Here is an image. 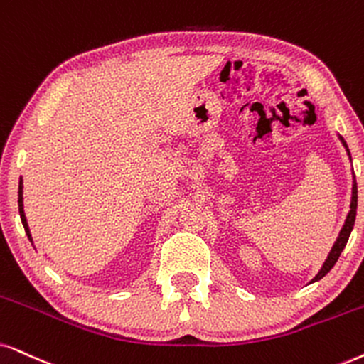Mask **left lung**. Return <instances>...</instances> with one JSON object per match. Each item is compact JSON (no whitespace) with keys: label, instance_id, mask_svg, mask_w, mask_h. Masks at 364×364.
I'll list each match as a JSON object with an SVG mask.
<instances>
[{"label":"left lung","instance_id":"left-lung-1","mask_svg":"<svg viewBox=\"0 0 364 364\" xmlns=\"http://www.w3.org/2000/svg\"><path fill=\"white\" fill-rule=\"evenodd\" d=\"M338 137H339V141L343 142L344 148H346V153H348V156H349V159H351V153H349L346 141L343 139V136L338 134ZM351 193H353V195H351V205H349V213H348V216H346V220H344V225H343L341 232H339L338 238H336V242H334L333 248H331L328 259L324 260V264H323V267H321V270L316 274V277L312 279L309 284L317 282V280H321V279L324 277L326 274L329 272L331 269H333L334 264H336V262H338V259H339V255H341V252L344 250V247H346V243H348V240H349V235H351L353 227H354V220H356V208H358V186H356V178H354V173H353V190H351Z\"/></svg>","mask_w":364,"mask_h":364}]
</instances>
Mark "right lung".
I'll return each mask as SVG.
<instances>
[{
  "label": "right lung",
  "instance_id": "1",
  "mask_svg": "<svg viewBox=\"0 0 364 364\" xmlns=\"http://www.w3.org/2000/svg\"><path fill=\"white\" fill-rule=\"evenodd\" d=\"M18 210H20V218H21V223L23 227H25V232L26 235H28V240L33 243V238H31V233H30V227H28V222H26V216H25V210H23V179L20 178V185H18Z\"/></svg>",
  "mask_w": 364,
  "mask_h": 364
}]
</instances>
